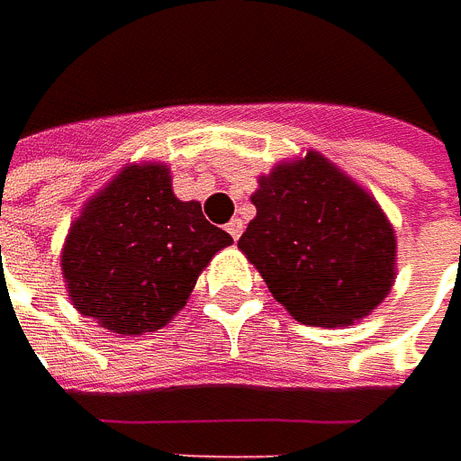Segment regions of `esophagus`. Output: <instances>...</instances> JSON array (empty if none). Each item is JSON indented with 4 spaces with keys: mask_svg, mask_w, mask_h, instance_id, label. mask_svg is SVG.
Masks as SVG:
<instances>
[{
    "mask_svg": "<svg viewBox=\"0 0 461 461\" xmlns=\"http://www.w3.org/2000/svg\"><path fill=\"white\" fill-rule=\"evenodd\" d=\"M225 230L230 233V239L239 240V239H240V233H243V222H240L239 218H233V221H230V222H228V225H225Z\"/></svg>",
    "mask_w": 461,
    "mask_h": 461,
    "instance_id": "esophagus-1",
    "label": "esophagus"
}]
</instances>
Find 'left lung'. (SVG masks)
Wrapping results in <instances>:
<instances>
[{"instance_id": "left-lung-1", "label": "left lung", "mask_w": 461, "mask_h": 461, "mask_svg": "<svg viewBox=\"0 0 461 461\" xmlns=\"http://www.w3.org/2000/svg\"><path fill=\"white\" fill-rule=\"evenodd\" d=\"M239 249L305 326H348L395 282V230L382 207L321 153L276 164L251 194Z\"/></svg>"}]
</instances>
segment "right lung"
Segmentation results:
<instances>
[{
    "label": "right lung",
    "mask_w": 461,
    "mask_h": 461,
    "mask_svg": "<svg viewBox=\"0 0 461 461\" xmlns=\"http://www.w3.org/2000/svg\"><path fill=\"white\" fill-rule=\"evenodd\" d=\"M233 239L200 203L174 197L164 164H131L81 207L61 251L68 297L99 326L140 336L185 308L194 282Z\"/></svg>",
    "instance_id": "right-lung-1"
}]
</instances>
